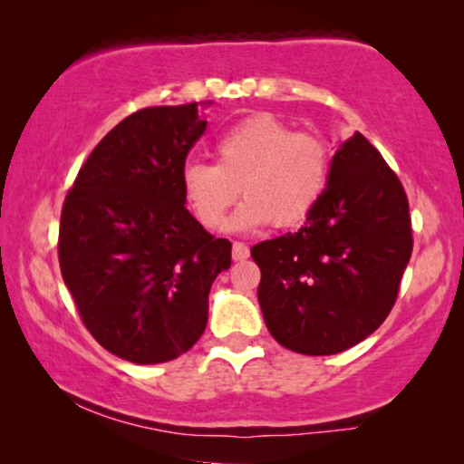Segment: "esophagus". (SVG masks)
<instances>
[{
	"label": "esophagus",
	"mask_w": 464,
	"mask_h": 464,
	"mask_svg": "<svg viewBox=\"0 0 464 464\" xmlns=\"http://www.w3.org/2000/svg\"><path fill=\"white\" fill-rule=\"evenodd\" d=\"M246 257H249V246L237 240V243L232 245V259L234 262H245Z\"/></svg>",
	"instance_id": "obj_1"
}]
</instances>
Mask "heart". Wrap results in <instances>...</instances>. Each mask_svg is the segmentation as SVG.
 <instances>
[{"label":"heart","mask_w":464,"mask_h":464,"mask_svg":"<svg viewBox=\"0 0 464 464\" xmlns=\"http://www.w3.org/2000/svg\"><path fill=\"white\" fill-rule=\"evenodd\" d=\"M332 148L319 132L294 130L270 113H256L224 132L218 164L192 160L181 186L202 226L218 227L243 192L245 205L232 227L253 230L270 224H302L325 192Z\"/></svg>","instance_id":"b5f03b06"}]
</instances>
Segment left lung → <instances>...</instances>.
<instances>
[{
  "label": "left lung",
  "instance_id": "obj_1",
  "mask_svg": "<svg viewBox=\"0 0 464 464\" xmlns=\"http://www.w3.org/2000/svg\"><path fill=\"white\" fill-rule=\"evenodd\" d=\"M411 246L401 181L354 132L335 151L327 188L306 224L251 246L272 338L313 357L359 344L395 306Z\"/></svg>",
  "mask_w": 464,
  "mask_h": 464
}]
</instances>
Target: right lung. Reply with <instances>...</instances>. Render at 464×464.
<instances>
[{"label": "right lung", "instance_id": "right-lung-1", "mask_svg": "<svg viewBox=\"0 0 464 464\" xmlns=\"http://www.w3.org/2000/svg\"><path fill=\"white\" fill-rule=\"evenodd\" d=\"M207 129L198 103L145 107L101 139L65 196L59 264L88 332L139 365L188 353L232 243L186 208L181 173Z\"/></svg>", "mask_w": 464, "mask_h": 464}]
</instances>
